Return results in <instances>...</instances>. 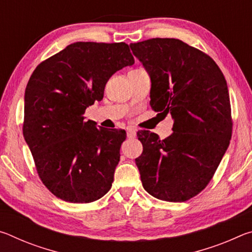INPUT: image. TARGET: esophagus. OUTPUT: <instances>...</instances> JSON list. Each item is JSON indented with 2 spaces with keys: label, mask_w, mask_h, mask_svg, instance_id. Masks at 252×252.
Instances as JSON below:
<instances>
[{
  "label": "esophagus",
  "mask_w": 252,
  "mask_h": 252,
  "mask_svg": "<svg viewBox=\"0 0 252 252\" xmlns=\"http://www.w3.org/2000/svg\"><path fill=\"white\" fill-rule=\"evenodd\" d=\"M126 135H127V138L134 139L136 136V130L134 129V127H129V129L126 130Z\"/></svg>",
  "instance_id": "esophagus-1"
}]
</instances>
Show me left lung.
Masks as SVG:
<instances>
[{"label":"left lung","instance_id":"8db88e82","mask_svg":"<svg viewBox=\"0 0 252 252\" xmlns=\"http://www.w3.org/2000/svg\"><path fill=\"white\" fill-rule=\"evenodd\" d=\"M151 79L150 104L171 114L173 133L161 140L138 132L142 155L135 159L142 186L153 197L183 202L207 187L231 139L227 81L217 63L178 39L131 43Z\"/></svg>","mask_w":252,"mask_h":252}]
</instances>
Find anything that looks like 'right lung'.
Returning a JSON list of instances; mask_svg holds the SVG:
<instances>
[{"label": "right lung", "mask_w": 252, "mask_h": 252, "mask_svg": "<svg viewBox=\"0 0 252 252\" xmlns=\"http://www.w3.org/2000/svg\"><path fill=\"white\" fill-rule=\"evenodd\" d=\"M133 63L123 42H75L34 70L24 94L23 135L55 197L88 203L111 189L126 133L97 129L83 114L103 99L111 76Z\"/></svg>", "instance_id": "obj_1"}]
</instances>
